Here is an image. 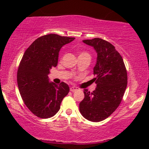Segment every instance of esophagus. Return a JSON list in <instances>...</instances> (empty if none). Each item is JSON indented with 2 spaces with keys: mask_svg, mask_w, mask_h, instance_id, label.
Here are the masks:
<instances>
[{
  "mask_svg": "<svg viewBox=\"0 0 149 149\" xmlns=\"http://www.w3.org/2000/svg\"><path fill=\"white\" fill-rule=\"evenodd\" d=\"M77 90H78V88H77V87H75V86L70 87V91L75 92V91H76Z\"/></svg>",
  "mask_w": 149,
  "mask_h": 149,
  "instance_id": "34e87169",
  "label": "esophagus"
}]
</instances>
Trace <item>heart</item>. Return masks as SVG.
<instances>
[{"label":"heart","instance_id":"obj_1","mask_svg":"<svg viewBox=\"0 0 149 149\" xmlns=\"http://www.w3.org/2000/svg\"><path fill=\"white\" fill-rule=\"evenodd\" d=\"M80 55H87V56H89V57H90V54H89V53H88L87 52H80Z\"/></svg>","mask_w":149,"mask_h":149}]
</instances>
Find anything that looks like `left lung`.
Here are the masks:
<instances>
[{
    "label": "left lung",
    "instance_id": "left-lung-1",
    "mask_svg": "<svg viewBox=\"0 0 149 149\" xmlns=\"http://www.w3.org/2000/svg\"><path fill=\"white\" fill-rule=\"evenodd\" d=\"M83 41L97 53L94 67L97 88L92 92L84 89L80 112L88 120L100 122L111 115L120 104L127 88V70L123 57L109 42L100 38Z\"/></svg>",
    "mask_w": 149,
    "mask_h": 149
}]
</instances>
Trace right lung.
<instances>
[{
    "label": "right lung",
    "mask_w": 149,
    "mask_h": 149,
    "mask_svg": "<svg viewBox=\"0 0 149 149\" xmlns=\"http://www.w3.org/2000/svg\"><path fill=\"white\" fill-rule=\"evenodd\" d=\"M75 38L54 33L39 37L25 51L18 67L17 80L19 93L25 105L37 117L48 118L59 111L69 87L49 83V69L57 65L63 45Z\"/></svg>",
    "instance_id": "add662e5"
}]
</instances>
